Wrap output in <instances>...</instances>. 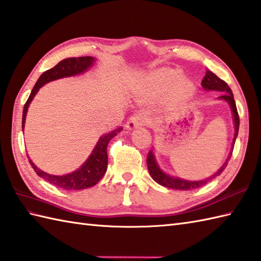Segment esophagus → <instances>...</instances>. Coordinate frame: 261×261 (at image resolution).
<instances>
[{
  "instance_id": "esophagus-1",
  "label": "esophagus",
  "mask_w": 261,
  "mask_h": 261,
  "mask_svg": "<svg viewBox=\"0 0 261 261\" xmlns=\"http://www.w3.org/2000/svg\"><path fill=\"white\" fill-rule=\"evenodd\" d=\"M146 121V118L144 115H136V116H133L128 119V121L126 123V128L127 129H134L138 126H142L144 125Z\"/></svg>"
}]
</instances>
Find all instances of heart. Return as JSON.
<instances>
[{"instance_id":"obj_1","label":"heart","mask_w":261,"mask_h":261,"mask_svg":"<svg viewBox=\"0 0 261 261\" xmlns=\"http://www.w3.org/2000/svg\"><path fill=\"white\" fill-rule=\"evenodd\" d=\"M181 71L177 70V68L163 67L160 68V70L152 72L148 75L147 82L155 91H163L170 84H172L174 81H177V83L174 82L175 83L173 84L170 93H171L173 99L184 101L193 94L194 83L187 77H181Z\"/></svg>"}]
</instances>
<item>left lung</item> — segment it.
Listing matches in <instances>:
<instances>
[{"mask_svg": "<svg viewBox=\"0 0 261 261\" xmlns=\"http://www.w3.org/2000/svg\"><path fill=\"white\" fill-rule=\"evenodd\" d=\"M201 87H203L206 91L223 92V94L219 98L226 101L228 106H230V108L232 110V115H233V123H234V128H236L234 137H233V142H232V146H231V151H230V153H228L226 161L223 163V166L219 170H217L214 174L211 175V177H208L207 179H204V180H198V181H190V180H185V179L178 178V177H172V175L164 173L161 170V168L159 167V164L155 160V156H154V153L151 150L150 152H148V155L146 159L148 172H150L151 177L153 178L154 181L158 182L159 185L163 186V187L177 189V190H191V189L199 188V187H201V186H204L208 181H211L212 179L216 178L217 175H220L223 172V170L226 168L227 162H228V160H230V158L232 155L233 147H234V143H236L238 132H239V125H240V119H239V114L237 110V105H236L234 98H233V93L231 91L230 87L226 84V82L223 81V80H221L219 76H216L215 74L211 72L210 70L206 71L203 81H201Z\"/></svg>", "mask_w": 261, "mask_h": 261, "instance_id": "1", "label": "left lung"}]
</instances>
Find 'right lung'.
<instances>
[{
  "mask_svg": "<svg viewBox=\"0 0 261 261\" xmlns=\"http://www.w3.org/2000/svg\"><path fill=\"white\" fill-rule=\"evenodd\" d=\"M95 62L94 57L91 56H83V57H70L66 60H63L54 66L50 70H47L40 75L38 81L36 82L35 87L31 91L28 100L23 107V114H22V130L24 128L27 111H28L29 105L33 101L36 93L39 91V89L44 86V84L48 83L50 81H55V80L62 79V77H68L79 75L87 72L90 67L93 65ZM123 129V127H118L117 129L109 132L108 134H105L100 136L99 141L95 144L93 151L90 154V156L87 159L81 167H80L75 171L71 173L64 174V175H54L46 173L36 167V164L31 161V159L28 156L29 163L35 170V172L45 179L46 181L50 182L51 185L56 186L58 188L66 189V190H81L89 187H92L95 184H98L107 171L108 167V154H107V146L108 143L113 137H115L118 133Z\"/></svg>",
  "mask_w": 261,
  "mask_h": 261,
  "instance_id": "obj_1",
  "label": "right lung"
}]
</instances>
